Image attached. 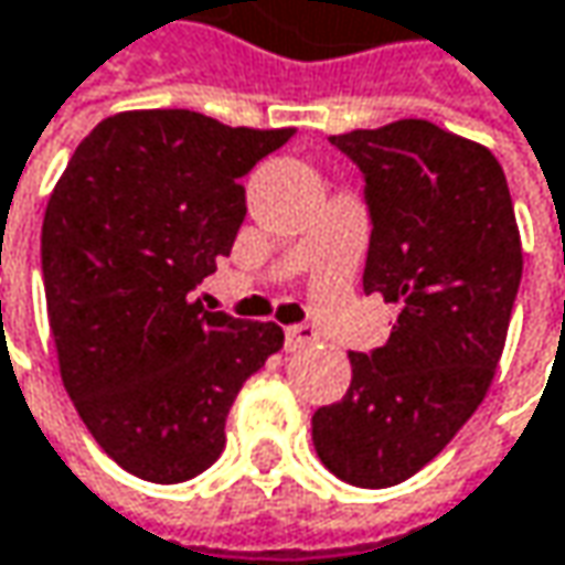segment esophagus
Wrapping results in <instances>:
<instances>
[{"label": "esophagus", "mask_w": 565, "mask_h": 565, "mask_svg": "<svg viewBox=\"0 0 565 565\" xmlns=\"http://www.w3.org/2000/svg\"><path fill=\"white\" fill-rule=\"evenodd\" d=\"M313 339H316L313 326H287V329H284V345H287V351L303 349V345H310Z\"/></svg>", "instance_id": "obj_1"}]
</instances>
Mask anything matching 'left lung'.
Wrapping results in <instances>:
<instances>
[{
  "label": "left lung",
  "instance_id": "1",
  "mask_svg": "<svg viewBox=\"0 0 565 565\" xmlns=\"http://www.w3.org/2000/svg\"><path fill=\"white\" fill-rule=\"evenodd\" d=\"M364 175V290L396 303L383 349L351 351L349 393L313 413L319 460L386 489L415 477L477 413L505 349L521 236L492 152L431 120L329 137Z\"/></svg>",
  "mask_w": 565,
  "mask_h": 565
}]
</instances>
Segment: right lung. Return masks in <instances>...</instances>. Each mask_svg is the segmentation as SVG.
I'll return each instance as SVG.
<instances>
[{
	"mask_svg": "<svg viewBox=\"0 0 565 565\" xmlns=\"http://www.w3.org/2000/svg\"><path fill=\"white\" fill-rule=\"evenodd\" d=\"M294 127L184 108L105 117L76 147L41 230L60 377L102 450L147 482L204 473L281 326L211 313L191 290L246 220L243 175Z\"/></svg>",
	"mask_w": 565,
	"mask_h": 565,
	"instance_id": "add662e5",
	"label": "right lung"
}]
</instances>
